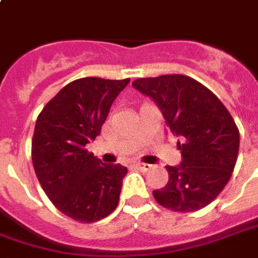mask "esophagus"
<instances>
[{"label": "esophagus", "mask_w": 258, "mask_h": 258, "mask_svg": "<svg viewBox=\"0 0 258 258\" xmlns=\"http://www.w3.org/2000/svg\"><path fill=\"white\" fill-rule=\"evenodd\" d=\"M135 167H137V169H140L141 172H148V170H151V169H152V165H149V163H141V162H138V163H135Z\"/></svg>", "instance_id": "1"}]
</instances>
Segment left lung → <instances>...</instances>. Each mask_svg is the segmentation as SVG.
I'll use <instances>...</instances> for the list:
<instances>
[{
	"label": "left lung",
	"instance_id": "left-lung-1",
	"mask_svg": "<svg viewBox=\"0 0 258 258\" xmlns=\"http://www.w3.org/2000/svg\"><path fill=\"white\" fill-rule=\"evenodd\" d=\"M152 99L177 141L181 162L166 166L169 181L155 200L176 212L204 208L229 181L239 154V130L222 102L196 79L173 74L133 82Z\"/></svg>",
	"mask_w": 258,
	"mask_h": 258
}]
</instances>
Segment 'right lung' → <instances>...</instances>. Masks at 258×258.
Instances as JSON below:
<instances>
[{
	"label": "right lung",
	"mask_w": 258,
	"mask_h": 258,
	"mask_svg": "<svg viewBox=\"0 0 258 258\" xmlns=\"http://www.w3.org/2000/svg\"><path fill=\"white\" fill-rule=\"evenodd\" d=\"M130 79L88 77L70 82L37 117L32 140L36 176L67 217L95 222L116 210L127 167L89 154L118 93Z\"/></svg>",
	"instance_id": "obj_1"
}]
</instances>
